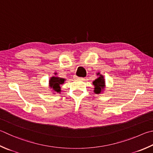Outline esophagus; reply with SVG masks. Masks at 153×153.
Wrapping results in <instances>:
<instances>
[{"label":"esophagus","instance_id":"obj_1","mask_svg":"<svg viewBox=\"0 0 153 153\" xmlns=\"http://www.w3.org/2000/svg\"><path fill=\"white\" fill-rule=\"evenodd\" d=\"M74 78L76 79H82L83 77H77V76H74Z\"/></svg>","mask_w":153,"mask_h":153}]
</instances>
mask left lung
<instances>
[{"mask_svg":"<svg viewBox=\"0 0 153 153\" xmlns=\"http://www.w3.org/2000/svg\"><path fill=\"white\" fill-rule=\"evenodd\" d=\"M97 76L98 77L93 82V85L94 86V92L97 94H102L104 92L105 87V82L103 75H102L100 72L97 73Z\"/></svg>","mask_w":153,"mask_h":153,"instance_id":"1","label":"left lung"}]
</instances>
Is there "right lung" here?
<instances>
[{
	"label": "right lung",
	"instance_id": "add662e5",
	"mask_svg": "<svg viewBox=\"0 0 153 153\" xmlns=\"http://www.w3.org/2000/svg\"><path fill=\"white\" fill-rule=\"evenodd\" d=\"M55 76H52L49 79V88L51 89L52 91H53V94L59 93L60 94L62 90H61V85L64 84L65 81V78H62L58 76H56L57 75V73H54Z\"/></svg>",
	"mask_w": 153,
	"mask_h": 153
}]
</instances>
